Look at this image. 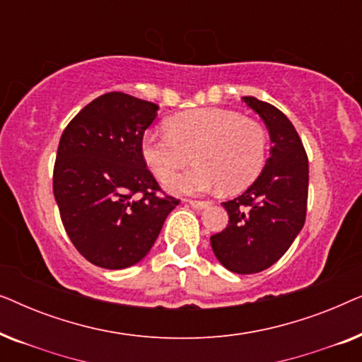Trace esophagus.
Listing matches in <instances>:
<instances>
[{
  "instance_id": "1",
  "label": "esophagus",
  "mask_w": 362,
  "mask_h": 362,
  "mask_svg": "<svg viewBox=\"0 0 362 362\" xmlns=\"http://www.w3.org/2000/svg\"><path fill=\"white\" fill-rule=\"evenodd\" d=\"M189 204L194 207V209H204V207H207L211 204L209 201H189Z\"/></svg>"
}]
</instances>
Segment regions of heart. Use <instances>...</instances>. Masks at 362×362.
Segmentation results:
<instances>
[{
	"label": "heart",
	"instance_id": "1",
	"mask_svg": "<svg viewBox=\"0 0 362 362\" xmlns=\"http://www.w3.org/2000/svg\"><path fill=\"white\" fill-rule=\"evenodd\" d=\"M197 165L165 185L175 194L221 189L234 194L255 181L265 165L267 133L259 122L224 108H197L168 120V132L148 130L141 155L148 168L166 180L190 159Z\"/></svg>",
	"mask_w": 362,
	"mask_h": 362
}]
</instances>
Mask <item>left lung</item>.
I'll return each mask as SVG.
<instances>
[{
    "instance_id": "left-lung-1",
    "label": "left lung",
    "mask_w": 362,
    "mask_h": 362,
    "mask_svg": "<svg viewBox=\"0 0 362 362\" xmlns=\"http://www.w3.org/2000/svg\"><path fill=\"white\" fill-rule=\"evenodd\" d=\"M242 100L269 130L270 158L240 196L222 202L229 224L211 237V245L227 270L249 275L274 265L303 229L308 156L295 127L279 108L255 97Z\"/></svg>"
}]
</instances>
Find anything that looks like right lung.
Segmentation results:
<instances>
[{"label": "right lung", "mask_w": 362, "mask_h": 362, "mask_svg": "<svg viewBox=\"0 0 362 362\" xmlns=\"http://www.w3.org/2000/svg\"><path fill=\"white\" fill-rule=\"evenodd\" d=\"M156 103L123 92L97 97L64 130L54 165V197L69 239L90 264L120 270L140 262L168 214L141 155Z\"/></svg>", "instance_id": "1"}]
</instances>
